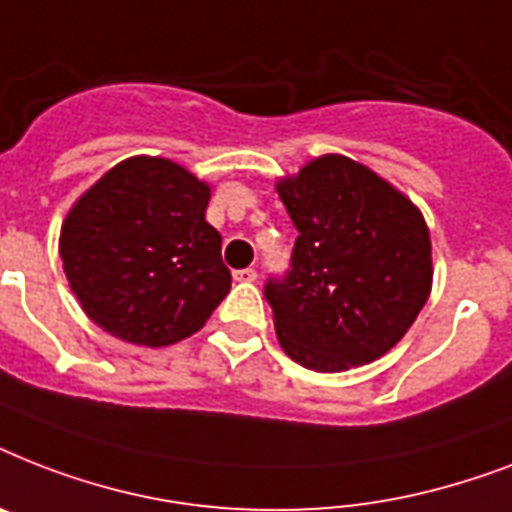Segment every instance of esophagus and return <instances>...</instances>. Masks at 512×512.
Wrapping results in <instances>:
<instances>
[{
  "label": "esophagus",
  "instance_id": "esophagus-1",
  "mask_svg": "<svg viewBox=\"0 0 512 512\" xmlns=\"http://www.w3.org/2000/svg\"><path fill=\"white\" fill-rule=\"evenodd\" d=\"M233 279L236 281H257L255 268H241V271H233Z\"/></svg>",
  "mask_w": 512,
  "mask_h": 512
}]
</instances>
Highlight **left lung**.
Returning a JSON list of instances; mask_svg holds the SVG:
<instances>
[{
	"instance_id": "8db88e82",
	"label": "left lung",
	"mask_w": 512,
	"mask_h": 512,
	"mask_svg": "<svg viewBox=\"0 0 512 512\" xmlns=\"http://www.w3.org/2000/svg\"><path fill=\"white\" fill-rule=\"evenodd\" d=\"M300 231L292 271L268 281L279 345L313 372H345L385 356L433 287L425 217L366 164L324 154L276 183Z\"/></svg>"
}]
</instances>
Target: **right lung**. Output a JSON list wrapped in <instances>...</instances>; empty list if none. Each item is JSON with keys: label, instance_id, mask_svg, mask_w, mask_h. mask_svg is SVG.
Returning a JSON list of instances; mask_svg holds the SVG:
<instances>
[{"label": "right lung", "instance_id": "obj_1", "mask_svg": "<svg viewBox=\"0 0 512 512\" xmlns=\"http://www.w3.org/2000/svg\"><path fill=\"white\" fill-rule=\"evenodd\" d=\"M209 183L164 156H130L74 201L60 260L87 319L132 345L199 332L231 289Z\"/></svg>", "mask_w": 512, "mask_h": 512}]
</instances>
